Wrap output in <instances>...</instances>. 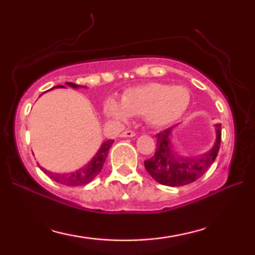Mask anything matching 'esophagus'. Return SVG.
<instances>
[{
	"mask_svg": "<svg viewBox=\"0 0 255 255\" xmlns=\"http://www.w3.org/2000/svg\"><path fill=\"white\" fill-rule=\"evenodd\" d=\"M122 137H128V138H131V137H134L135 135V132L134 131H132V130H127V131H124V132H122Z\"/></svg>",
	"mask_w": 255,
	"mask_h": 255,
	"instance_id": "34e87169",
	"label": "esophagus"
}]
</instances>
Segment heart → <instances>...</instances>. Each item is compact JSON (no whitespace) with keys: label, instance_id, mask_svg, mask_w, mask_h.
<instances>
[{"label":"heart","instance_id":"1","mask_svg":"<svg viewBox=\"0 0 255 255\" xmlns=\"http://www.w3.org/2000/svg\"><path fill=\"white\" fill-rule=\"evenodd\" d=\"M121 102L114 99L106 102L104 110L110 118L125 122L130 115L145 116L149 125L162 128L182 116L189 106L190 93L183 86L151 82L127 89Z\"/></svg>","mask_w":255,"mask_h":255}]
</instances>
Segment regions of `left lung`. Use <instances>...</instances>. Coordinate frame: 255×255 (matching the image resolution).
<instances>
[{
	"label": "left lung",
	"instance_id": "1",
	"mask_svg": "<svg viewBox=\"0 0 255 255\" xmlns=\"http://www.w3.org/2000/svg\"><path fill=\"white\" fill-rule=\"evenodd\" d=\"M217 138L215 146L198 158H179L170 151V128L155 134L154 155L146 160L145 168L156 182L169 187H180L191 183L207 172L217 158L222 140L221 124L216 125Z\"/></svg>",
	"mask_w": 255,
	"mask_h": 255
}]
</instances>
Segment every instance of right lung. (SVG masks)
<instances>
[{"label": "right lung", "mask_w": 255, "mask_h": 255, "mask_svg": "<svg viewBox=\"0 0 255 255\" xmlns=\"http://www.w3.org/2000/svg\"><path fill=\"white\" fill-rule=\"evenodd\" d=\"M68 86L73 87V88H78V85L73 82H67ZM62 87V86H58ZM82 87V86H81ZM114 139H109V140L104 141L102 146H101L100 151L96 153V155L94 156L88 165L83 167V168L76 170L74 173H69V174H58V173H52L48 172V170L41 168V170H44V173L51 177L52 180H54L55 182H59L61 184H66V186H83V184L89 183L94 177H95L97 174L101 172L102 167L104 165V161H106L108 152H109V148L113 145Z\"/></svg>", "instance_id": "1"}]
</instances>
